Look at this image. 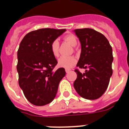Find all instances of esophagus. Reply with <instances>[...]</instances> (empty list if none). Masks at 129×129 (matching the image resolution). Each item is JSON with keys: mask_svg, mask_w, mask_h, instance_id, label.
<instances>
[{"mask_svg": "<svg viewBox=\"0 0 129 129\" xmlns=\"http://www.w3.org/2000/svg\"><path fill=\"white\" fill-rule=\"evenodd\" d=\"M65 71L67 73H68L70 71V69H65Z\"/></svg>", "mask_w": 129, "mask_h": 129, "instance_id": "esophagus-1", "label": "esophagus"}]
</instances>
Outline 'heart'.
I'll use <instances>...</instances> for the list:
<instances>
[{
  "label": "heart",
  "mask_w": 129,
  "mask_h": 129,
  "mask_svg": "<svg viewBox=\"0 0 129 129\" xmlns=\"http://www.w3.org/2000/svg\"><path fill=\"white\" fill-rule=\"evenodd\" d=\"M64 40L72 46H75L77 45V37L74 34H67L64 37ZM59 43L58 40H54L51 43V52H52V53L54 57H58V55H59ZM76 62H77V59L75 57L62 56L58 60V66L59 67H61V68L68 69V68H72L73 66H74Z\"/></svg>",
  "instance_id": "b5f03b06"
}]
</instances>
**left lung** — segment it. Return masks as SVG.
<instances>
[{
	"label": "left lung",
	"instance_id": "left-lung-1",
	"mask_svg": "<svg viewBox=\"0 0 129 129\" xmlns=\"http://www.w3.org/2000/svg\"><path fill=\"white\" fill-rule=\"evenodd\" d=\"M81 46L77 67L86 69L81 74L77 69L74 83L79 95L86 100L98 99L105 93L112 75V49L107 39L91 28L75 29Z\"/></svg>",
	"mask_w": 129,
	"mask_h": 129
}]
</instances>
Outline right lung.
<instances>
[{"label":"right lung","mask_w":129,"mask_h":129,"mask_svg":"<svg viewBox=\"0 0 129 129\" xmlns=\"http://www.w3.org/2000/svg\"><path fill=\"white\" fill-rule=\"evenodd\" d=\"M65 29L42 28L28 33L22 39L17 52V70L19 85L31 104L43 106L51 103L59 84L66 74L64 68L53 69L57 64L51 43Z\"/></svg>","instance_id":"1"}]
</instances>
